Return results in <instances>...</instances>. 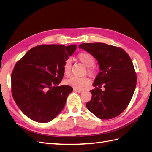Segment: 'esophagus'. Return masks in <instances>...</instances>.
Returning a JSON list of instances; mask_svg holds the SVG:
<instances>
[{"instance_id": "esophagus-1", "label": "esophagus", "mask_w": 152, "mask_h": 152, "mask_svg": "<svg viewBox=\"0 0 152 152\" xmlns=\"http://www.w3.org/2000/svg\"><path fill=\"white\" fill-rule=\"evenodd\" d=\"M73 91H74V92H76V93H80L82 92V90H80V89H73Z\"/></svg>"}]
</instances>
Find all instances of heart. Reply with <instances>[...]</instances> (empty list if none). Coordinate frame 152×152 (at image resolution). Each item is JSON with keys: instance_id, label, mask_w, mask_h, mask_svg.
I'll use <instances>...</instances> for the list:
<instances>
[{"instance_id": "obj_1", "label": "heart", "mask_w": 152, "mask_h": 152, "mask_svg": "<svg viewBox=\"0 0 152 152\" xmlns=\"http://www.w3.org/2000/svg\"><path fill=\"white\" fill-rule=\"evenodd\" d=\"M77 58L84 65L87 67V71L90 75H94L96 73V69L94 66L95 62L94 57L88 53L82 52L77 55ZM63 72L66 75H69L71 72L72 61L70 59H67L63 64ZM90 80L87 77H78L72 76L65 80V84L73 88L82 89L84 87L89 84Z\"/></svg>"}]
</instances>
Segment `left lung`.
I'll return each mask as SVG.
<instances>
[{
  "instance_id": "8db88e82",
  "label": "left lung",
  "mask_w": 152,
  "mask_h": 152,
  "mask_svg": "<svg viewBox=\"0 0 152 152\" xmlns=\"http://www.w3.org/2000/svg\"><path fill=\"white\" fill-rule=\"evenodd\" d=\"M83 49L98 61L99 72L90 91L92 98L86 107L101 119L119 115L130 103L134 93L137 78L132 62L122 49L104 43H83ZM103 85L102 91L97 86Z\"/></svg>"
}]
</instances>
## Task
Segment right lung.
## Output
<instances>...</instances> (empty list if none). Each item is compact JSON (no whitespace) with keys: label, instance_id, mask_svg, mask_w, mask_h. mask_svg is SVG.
<instances>
[{"label":"right lung","instance_id":"right-lung-1","mask_svg":"<svg viewBox=\"0 0 152 152\" xmlns=\"http://www.w3.org/2000/svg\"><path fill=\"white\" fill-rule=\"evenodd\" d=\"M76 48L75 44L40 45L16 63L11 75L12 94L26 117L46 123L62 111L73 88L58 85L63 78V64Z\"/></svg>","mask_w":152,"mask_h":152}]
</instances>
